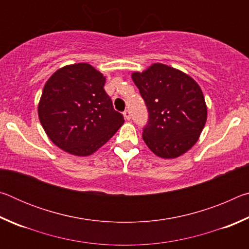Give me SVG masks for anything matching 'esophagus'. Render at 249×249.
Returning <instances> with one entry per match:
<instances>
[{"instance_id": "esophagus-1", "label": "esophagus", "mask_w": 249, "mask_h": 249, "mask_svg": "<svg viewBox=\"0 0 249 249\" xmlns=\"http://www.w3.org/2000/svg\"><path fill=\"white\" fill-rule=\"evenodd\" d=\"M123 114H124V117H125L126 120H127V121L130 120V112L128 111V109H126V111H124Z\"/></svg>"}]
</instances>
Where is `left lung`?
Returning a JSON list of instances; mask_svg holds the SVG:
<instances>
[{"instance_id": "8db88e82", "label": "left lung", "mask_w": 249, "mask_h": 249, "mask_svg": "<svg viewBox=\"0 0 249 249\" xmlns=\"http://www.w3.org/2000/svg\"><path fill=\"white\" fill-rule=\"evenodd\" d=\"M148 109L142 140L158 157L177 158L191 148L203 129L208 108L203 92L190 75L154 64L132 74Z\"/></svg>"}]
</instances>
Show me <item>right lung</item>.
Segmentation results:
<instances>
[{
  "label": "right lung",
  "mask_w": 249,
  "mask_h": 249,
  "mask_svg": "<svg viewBox=\"0 0 249 249\" xmlns=\"http://www.w3.org/2000/svg\"><path fill=\"white\" fill-rule=\"evenodd\" d=\"M104 84V75L89 64L62 67L46 82L38 117L59 148L92 155L123 125L124 116L113 107Z\"/></svg>",
  "instance_id": "1"
}]
</instances>
